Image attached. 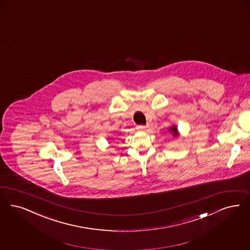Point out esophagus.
I'll return each mask as SVG.
<instances>
[{"label":"esophagus","mask_w":250,"mask_h":250,"mask_svg":"<svg viewBox=\"0 0 250 250\" xmlns=\"http://www.w3.org/2000/svg\"><path fill=\"white\" fill-rule=\"evenodd\" d=\"M147 127H148V125H138V126H137V129L145 130Z\"/></svg>","instance_id":"34e87169"}]
</instances>
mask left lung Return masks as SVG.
<instances>
[{"label": "left lung", "instance_id": "obj_1", "mask_svg": "<svg viewBox=\"0 0 250 250\" xmlns=\"http://www.w3.org/2000/svg\"><path fill=\"white\" fill-rule=\"evenodd\" d=\"M169 132L172 133V135H173L174 137H177V136L179 135V133H178V128H177L175 125H173V126H171V127H170Z\"/></svg>", "mask_w": 250, "mask_h": 250}]
</instances>
